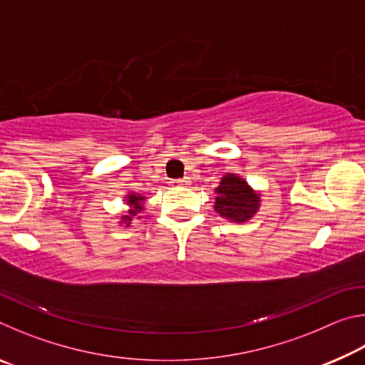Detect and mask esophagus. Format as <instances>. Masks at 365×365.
Instances as JSON below:
<instances>
[{
	"instance_id": "1",
	"label": "esophagus",
	"mask_w": 365,
	"mask_h": 365,
	"mask_svg": "<svg viewBox=\"0 0 365 365\" xmlns=\"http://www.w3.org/2000/svg\"><path fill=\"white\" fill-rule=\"evenodd\" d=\"M172 185H174V187H188L190 180H188V178H178V180L172 182Z\"/></svg>"
}]
</instances>
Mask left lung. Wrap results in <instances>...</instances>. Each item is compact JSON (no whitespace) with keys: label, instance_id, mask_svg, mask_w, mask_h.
<instances>
[{"label":"left lung","instance_id":"left-lung-1","mask_svg":"<svg viewBox=\"0 0 365 365\" xmlns=\"http://www.w3.org/2000/svg\"><path fill=\"white\" fill-rule=\"evenodd\" d=\"M215 193V212L233 222H248L261 206V195L237 174L222 177Z\"/></svg>","mask_w":365,"mask_h":365}]
</instances>
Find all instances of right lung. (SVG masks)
<instances>
[{"instance_id": "obj_1", "label": "right lung", "mask_w": 365, "mask_h": 365, "mask_svg": "<svg viewBox=\"0 0 365 365\" xmlns=\"http://www.w3.org/2000/svg\"><path fill=\"white\" fill-rule=\"evenodd\" d=\"M125 197H127L125 202H127L128 207H130V209H128L125 215H122V217H120V224L128 227V225L132 224L133 217H141L140 214L145 211V206H143L145 196L137 195V193H128Z\"/></svg>"}]
</instances>
